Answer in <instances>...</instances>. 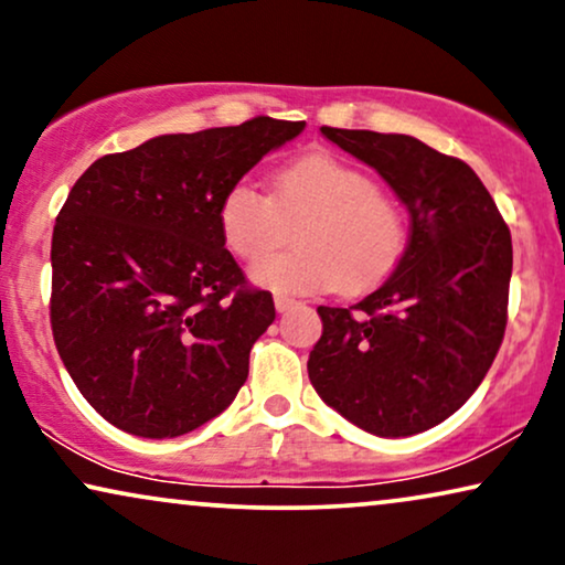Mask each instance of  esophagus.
I'll return each mask as SVG.
<instances>
[{"label": "esophagus", "instance_id": "1", "mask_svg": "<svg viewBox=\"0 0 565 565\" xmlns=\"http://www.w3.org/2000/svg\"><path fill=\"white\" fill-rule=\"evenodd\" d=\"M298 303L292 298H288V296H275V308H277V313H288V311H292V308H296Z\"/></svg>", "mask_w": 565, "mask_h": 565}]
</instances>
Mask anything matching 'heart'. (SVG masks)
<instances>
[{
	"label": "heart",
	"mask_w": 565,
	"mask_h": 565,
	"mask_svg": "<svg viewBox=\"0 0 565 565\" xmlns=\"http://www.w3.org/2000/svg\"><path fill=\"white\" fill-rule=\"evenodd\" d=\"M300 217L298 247L260 256L281 235V218ZM218 231L231 254L254 262V285L277 292L365 290L396 267L406 228L398 207L370 174L334 153H308L273 174V198L238 180L218 203Z\"/></svg>",
	"instance_id": "1"
}]
</instances>
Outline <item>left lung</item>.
Here are the masks:
<instances>
[{
    "label": "left lung",
    "mask_w": 565,
    "mask_h": 565,
    "mask_svg": "<svg viewBox=\"0 0 565 565\" xmlns=\"http://www.w3.org/2000/svg\"><path fill=\"white\" fill-rule=\"evenodd\" d=\"M406 205L408 244L381 288L319 306L308 377L327 406L377 437L452 416L489 373L507 329L512 236L466 161L404 134L321 128Z\"/></svg>",
    "instance_id": "left-lung-1"
}]
</instances>
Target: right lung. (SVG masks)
<instances>
[{"label": "right lung", "instance_id": "right-lung-1", "mask_svg": "<svg viewBox=\"0 0 565 565\" xmlns=\"http://www.w3.org/2000/svg\"><path fill=\"white\" fill-rule=\"evenodd\" d=\"M306 122L167 134L84 172L51 242V327L64 365L99 416L167 439L231 406L252 344L275 321L223 249L218 203Z\"/></svg>", "mask_w": 565, "mask_h": 565}]
</instances>
